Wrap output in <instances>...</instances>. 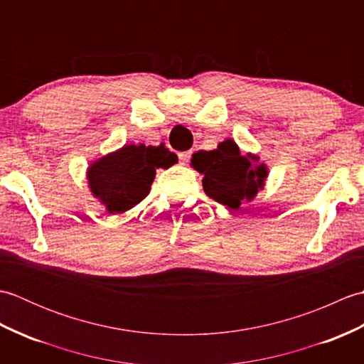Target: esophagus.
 Returning <instances> with one entry per match:
<instances>
[{
  "instance_id": "obj_1",
  "label": "esophagus",
  "mask_w": 364,
  "mask_h": 364,
  "mask_svg": "<svg viewBox=\"0 0 364 364\" xmlns=\"http://www.w3.org/2000/svg\"><path fill=\"white\" fill-rule=\"evenodd\" d=\"M178 159H180V164H188V161L191 159V151L178 153Z\"/></svg>"
}]
</instances>
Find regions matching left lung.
Returning a JSON list of instances; mask_svg holds the SVG:
<instances>
[{
  "label": "left lung",
  "instance_id": "8db88e82",
  "mask_svg": "<svg viewBox=\"0 0 364 364\" xmlns=\"http://www.w3.org/2000/svg\"><path fill=\"white\" fill-rule=\"evenodd\" d=\"M250 154H242L233 141H223L215 150L197 151L192 167L203 173V189L208 197L237 210L241 200H252L264 184V164L255 167Z\"/></svg>",
  "mask_w": 364,
  "mask_h": 364
}]
</instances>
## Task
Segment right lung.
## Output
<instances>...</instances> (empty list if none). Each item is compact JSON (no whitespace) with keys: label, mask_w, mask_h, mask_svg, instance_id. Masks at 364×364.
I'll list each match as a JSON object with an SVG mask.
<instances>
[{"label":"right lung","mask_w":364,"mask_h":364,"mask_svg":"<svg viewBox=\"0 0 364 364\" xmlns=\"http://www.w3.org/2000/svg\"><path fill=\"white\" fill-rule=\"evenodd\" d=\"M173 162L175 153L164 145H125L92 164L87 172L90 189L109 213H125L149 196L156 168H167Z\"/></svg>","instance_id":"add662e5"}]
</instances>
